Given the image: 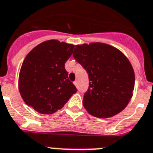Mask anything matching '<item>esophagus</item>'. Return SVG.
<instances>
[{
    "label": "esophagus",
    "instance_id": "1",
    "mask_svg": "<svg viewBox=\"0 0 153 153\" xmlns=\"http://www.w3.org/2000/svg\"><path fill=\"white\" fill-rule=\"evenodd\" d=\"M74 85H75V86H78V82L77 81H75V82H74Z\"/></svg>",
    "mask_w": 153,
    "mask_h": 153
}]
</instances>
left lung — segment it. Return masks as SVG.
Wrapping results in <instances>:
<instances>
[{"label":"left lung","mask_w":153,"mask_h":153,"mask_svg":"<svg viewBox=\"0 0 153 153\" xmlns=\"http://www.w3.org/2000/svg\"><path fill=\"white\" fill-rule=\"evenodd\" d=\"M73 57L85 69L89 85L83 98L88 113L108 118L121 112L131 99L134 72L130 61L118 49L102 43L75 46Z\"/></svg>","instance_id":"obj_1"}]
</instances>
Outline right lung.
I'll return each instance as SVG.
<instances>
[{"label":"right lung","instance_id":"1","mask_svg":"<svg viewBox=\"0 0 153 153\" xmlns=\"http://www.w3.org/2000/svg\"><path fill=\"white\" fill-rule=\"evenodd\" d=\"M74 47L56 39L44 41L34 47L23 61L19 72V92L24 102L39 114H53L77 92L65 68Z\"/></svg>","mask_w":153,"mask_h":153}]
</instances>
